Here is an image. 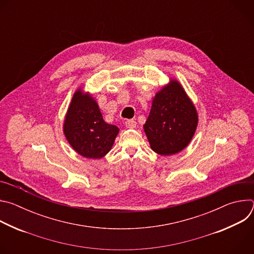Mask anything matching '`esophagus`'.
I'll return each instance as SVG.
<instances>
[{
    "label": "esophagus",
    "mask_w": 254,
    "mask_h": 254,
    "mask_svg": "<svg viewBox=\"0 0 254 254\" xmlns=\"http://www.w3.org/2000/svg\"><path fill=\"white\" fill-rule=\"evenodd\" d=\"M125 125H126V127H128V128H133V127H135L136 123H135V121H133V120H127V121L125 122Z\"/></svg>",
    "instance_id": "1"
}]
</instances>
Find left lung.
I'll return each instance as SVG.
<instances>
[{
	"label": "left lung",
	"mask_w": 254,
	"mask_h": 254,
	"mask_svg": "<svg viewBox=\"0 0 254 254\" xmlns=\"http://www.w3.org/2000/svg\"><path fill=\"white\" fill-rule=\"evenodd\" d=\"M197 124L195 106L180 83L172 80L156 94L143 128L152 150L171 156L187 147Z\"/></svg>",
	"instance_id": "8db88e82"
}]
</instances>
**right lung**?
I'll list each match as a JSON object with an SVG mask.
<instances>
[{"label":"right lung","instance_id":"1","mask_svg":"<svg viewBox=\"0 0 254 254\" xmlns=\"http://www.w3.org/2000/svg\"><path fill=\"white\" fill-rule=\"evenodd\" d=\"M63 130L70 146L90 159H100L110 152L120 131L117 126L103 121L95 100L81 90L71 100Z\"/></svg>","mask_w":254,"mask_h":254}]
</instances>
